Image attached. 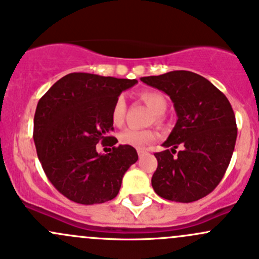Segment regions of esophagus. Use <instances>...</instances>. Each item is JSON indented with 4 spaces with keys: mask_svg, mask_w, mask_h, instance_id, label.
I'll return each mask as SVG.
<instances>
[{
    "mask_svg": "<svg viewBox=\"0 0 259 259\" xmlns=\"http://www.w3.org/2000/svg\"><path fill=\"white\" fill-rule=\"evenodd\" d=\"M146 154H148V153H146V151H144V150H138V155H139L140 159H142L143 156H145Z\"/></svg>",
    "mask_w": 259,
    "mask_h": 259,
    "instance_id": "34e87169",
    "label": "esophagus"
}]
</instances>
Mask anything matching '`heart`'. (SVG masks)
<instances>
[{"instance_id":"1","label":"heart","mask_w":259,"mask_h":259,"mask_svg":"<svg viewBox=\"0 0 259 259\" xmlns=\"http://www.w3.org/2000/svg\"><path fill=\"white\" fill-rule=\"evenodd\" d=\"M140 99L143 103L153 111L154 121L160 122L161 115L165 113L166 104L165 98L158 91H143L140 93ZM125 110H126V104L122 96L117 98L115 100L113 110H111V120L113 124L119 126L122 124L125 116ZM156 139V134L154 130H135V129H126L119 134V142L124 145L133 146L135 149H144L149 144Z\"/></svg>"}]
</instances>
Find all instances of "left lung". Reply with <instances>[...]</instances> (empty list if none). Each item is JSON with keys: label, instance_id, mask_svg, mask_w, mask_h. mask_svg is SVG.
Returning <instances> with one entry per match:
<instances>
[{"label": "left lung", "instance_id": "left-lung-1", "mask_svg": "<svg viewBox=\"0 0 259 259\" xmlns=\"http://www.w3.org/2000/svg\"><path fill=\"white\" fill-rule=\"evenodd\" d=\"M161 90L176 109V126L155 153L158 168L151 185L159 197L190 203L215 189L233 154L237 124L233 109L210 81L192 71H170L140 79ZM182 146L179 156L176 148Z\"/></svg>", "mask_w": 259, "mask_h": 259}]
</instances>
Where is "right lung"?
Wrapping results in <instances>:
<instances>
[{
  "mask_svg": "<svg viewBox=\"0 0 259 259\" xmlns=\"http://www.w3.org/2000/svg\"><path fill=\"white\" fill-rule=\"evenodd\" d=\"M137 80L74 72L61 77L40 99L33 140L44 171L55 188L80 204L114 199L125 171L138 160L133 146L117 145L111 110ZM113 146L99 154L96 144Z\"/></svg>",
  "mask_w": 259,
  "mask_h": 259,
  "instance_id": "right-lung-1",
  "label": "right lung"
}]
</instances>
